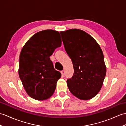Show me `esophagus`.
Returning a JSON list of instances; mask_svg holds the SVG:
<instances>
[{
    "label": "esophagus",
    "instance_id": "1",
    "mask_svg": "<svg viewBox=\"0 0 126 126\" xmlns=\"http://www.w3.org/2000/svg\"><path fill=\"white\" fill-rule=\"evenodd\" d=\"M61 74H62V76H64V75H65V71L64 70H62V71H61Z\"/></svg>",
    "mask_w": 126,
    "mask_h": 126
}]
</instances>
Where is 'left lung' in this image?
<instances>
[{
	"label": "left lung",
	"instance_id": "1",
	"mask_svg": "<svg viewBox=\"0 0 126 126\" xmlns=\"http://www.w3.org/2000/svg\"><path fill=\"white\" fill-rule=\"evenodd\" d=\"M60 33L74 69L72 78L67 80L70 91L80 100L92 99L100 91L106 74L103 51L83 31L71 29Z\"/></svg>",
	"mask_w": 126,
	"mask_h": 126
}]
</instances>
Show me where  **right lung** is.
Masks as SVG:
<instances>
[{
    "label": "right lung",
    "mask_w": 126,
    "mask_h": 126,
    "mask_svg": "<svg viewBox=\"0 0 126 126\" xmlns=\"http://www.w3.org/2000/svg\"><path fill=\"white\" fill-rule=\"evenodd\" d=\"M62 45L60 33L47 30L37 32L25 43L19 57V77L28 95L44 100L53 94L61 77L50 56Z\"/></svg>",
    "instance_id": "add662e5"
}]
</instances>
